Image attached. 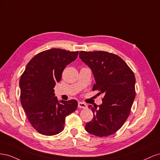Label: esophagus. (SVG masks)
<instances>
[{
	"instance_id": "obj_1",
	"label": "esophagus",
	"mask_w": 160,
	"mask_h": 160,
	"mask_svg": "<svg viewBox=\"0 0 160 160\" xmlns=\"http://www.w3.org/2000/svg\"><path fill=\"white\" fill-rule=\"evenodd\" d=\"M78 108L81 109H86L88 108V105L83 102H79L78 103Z\"/></svg>"
}]
</instances>
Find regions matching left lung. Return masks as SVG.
Listing matches in <instances>:
<instances>
[{
	"label": "left lung",
	"instance_id": "1",
	"mask_svg": "<svg viewBox=\"0 0 160 160\" xmlns=\"http://www.w3.org/2000/svg\"><path fill=\"white\" fill-rule=\"evenodd\" d=\"M79 58L91 69L95 84L93 90L103 94L102 104L89 105L93 118L85 125L88 133L108 136L122 128L135 98V77L125 62L105 51H80Z\"/></svg>",
	"mask_w": 160,
	"mask_h": 160
}]
</instances>
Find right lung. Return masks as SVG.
Segmentation results:
<instances>
[{
	"instance_id": "obj_1",
	"label": "right lung",
	"mask_w": 160,
	"mask_h": 160,
	"mask_svg": "<svg viewBox=\"0 0 160 160\" xmlns=\"http://www.w3.org/2000/svg\"><path fill=\"white\" fill-rule=\"evenodd\" d=\"M79 51L51 49L38 53L28 62L19 81L21 102L32 126L38 133L54 135L64 129L65 118L77 108V101H59L53 89L65 67Z\"/></svg>"
}]
</instances>
